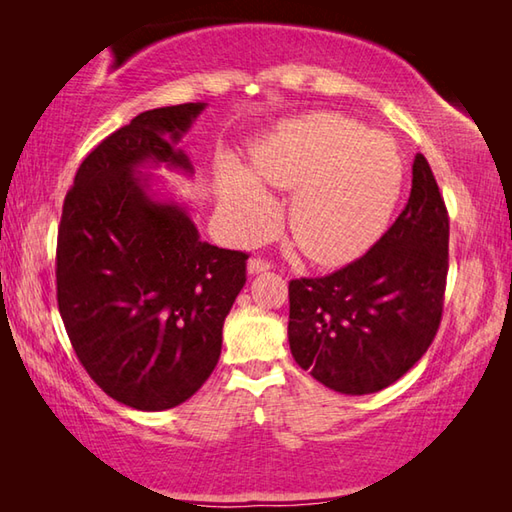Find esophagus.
Segmentation results:
<instances>
[{
    "label": "esophagus",
    "instance_id": "obj_1",
    "mask_svg": "<svg viewBox=\"0 0 512 512\" xmlns=\"http://www.w3.org/2000/svg\"><path fill=\"white\" fill-rule=\"evenodd\" d=\"M264 271H271V264H268L266 259H259V257L248 259V275H257Z\"/></svg>",
    "mask_w": 512,
    "mask_h": 512
}]
</instances>
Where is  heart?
Listing matches in <instances>:
<instances>
[{
    "label": "heart",
    "mask_w": 512,
    "mask_h": 512,
    "mask_svg": "<svg viewBox=\"0 0 512 512\" xmlns=\"http://www.w3.org/2000/svg\"><path fill=\"white\" fill-rule=\"evenodd\" d=\"M253 173L235 160L216 171L230 235L255 239L273 228L277 205L259 185L291 194L289 232L311 262L343 264L384 232L402 192V158L391 140L348 117L318 112L287 121L253 149Z\"/></svg>",
    "instance_id": "b5f03b06"
}]
</instances>
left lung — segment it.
<instances>
[{
	"mask_svg": "<svg viewBox=\"0 0 512 512\" xmlns=\"http://www.w3.org/2000/svg\"><path fill=\"white\" fill-rule=\"evenodd\" d=\"M449 219L429 162L413 160L409 203L357 262L289 282V345L302 370L343 395L406 375L443 316Z\"/></svg>",
	"mask_w": 512,
	"mask_h": 512,
	"instance_id": "left-lung-1",
	"label": "left lung"
}]
</instances>
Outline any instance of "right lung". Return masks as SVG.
I'll list each match as a JSON object with an SVG mask.
<instances>
[{
	"label": "right lung",
	"instance_id": "obj_1",
	"mask_svg": "<svg viewBox=\"0 0 512 512\" xmlns=\"http://www.w3.org/2000/svg\"><path fill=\"white\" fill-rule=\"evenodd\" d=\"M207 103L146 110L76 171L56 248L58 309L103 393L137 411L189 400L221 357L223 320L246 284V253L207 244L153 173L192 176L178 144Z\"/></svg>",
	"mask_w": 512,
	"mask_h": 512
}]
</instances>
